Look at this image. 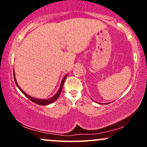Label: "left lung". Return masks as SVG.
<instances>
[{
  "label": "left lung",
  "mask_w": 147,
  "mask_h": 147,
  "mask_svg": "<svg viewBox=\"0 0 147 147\" xmlns=\"http://www.w3.org/2000/svg\"><path fill=\"white\" fill-rule=\"evenodd\" d=\"M109 104V103H107V104Z\"/></svg>",
  "instance_id": "left-lung-1"
}]
</instances>
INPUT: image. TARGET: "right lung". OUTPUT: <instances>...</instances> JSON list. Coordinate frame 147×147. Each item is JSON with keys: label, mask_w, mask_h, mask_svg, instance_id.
<instances>
[{"label": "right lung", "mask_w": 147, "mask_h": 147, "mask_svg": "<svg viewBox=\"0 0 147 147\" xmlns=\"http://www.w3.org/2000/svg\"><path fill=\"white\" fill-rule=\"evenodd\" d=\"M13 73H14V80H15V82L16 85H17V86L18 87V88H19V89L20 90H21V91L22 92V93H23V94H25V95L26 96H27V97L28 98H29V99L30 100H31V101H32L33 102H34V103H35V104H38V105H41V106H45V105H48V104H50L53 103V102H55V100H57L58 98H59V94H60V93H61V92L62 88H63V86L64 82H65V80L66 77H67V75H66V76H65V77H64V78H63V80H62V81H61V85H60V88H59V90H58V92H57V94H56L55 96H53V97L51 98H49V99H47V100H46V99H45V100H44V99H41H41H37V98H35L31 97V96H29V95H28V94H26L25 92L23 91V90H21V88L19 87V85H18V84H17V81H16L15 71H14Z\"/></svg>", "instance_id": "obj_1"}]
</instances>
